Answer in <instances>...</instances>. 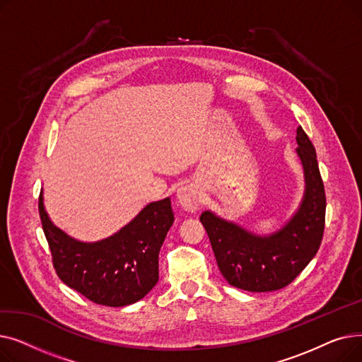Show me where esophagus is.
Segmentation results:
<instances>
[{"mask_svg": "<svg viewBox=\"0 0 362 362\" xmlns=\"http://www.w3.org/2000/svg\"><path fill=\"white\" fill-rule=\"evenodd\" d=\"M177 199L186 211H189V213L197 211L199 208V204H201L198 187L192 186V185L182 186L177 191Z\"/></svg>", "mask_w": 362, "mask_h": 362, "instance_id": "obj_1", "label": "esophagus"}]
</instances>
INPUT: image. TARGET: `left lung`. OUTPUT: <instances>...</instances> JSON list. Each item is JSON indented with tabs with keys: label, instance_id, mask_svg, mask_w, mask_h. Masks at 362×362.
<instances>
[{
	"label": "left lung",
	"instance_id": "left-lung-1",
	"mask_svg": "<svg viewBox=\"0 0 362 362\" xmlns=\"http://www.w3.org/2000/svg\"><path fill=\"white\" fill-rule=\"evenodd\" d=\"M296 152L305 171V195L293 218L272 236H255L210 211L201 223L210 238L223 277L248 292L286 288L317 254L326 224V192L313 142L296 130Z\"/></svg>",
	"mask_w": 362,
	"mask_h": 362
}]
</instances>
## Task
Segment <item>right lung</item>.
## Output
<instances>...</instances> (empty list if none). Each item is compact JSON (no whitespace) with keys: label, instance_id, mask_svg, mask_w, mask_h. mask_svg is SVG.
I'll use <instances>...</instances> for the list:
<instances>
[{"label":"right lung","instance_id":"obj_1","mask_svg":"<svg viewBox=\"0 0 362 362\" xmlns=\"http://www.w3.org/2000/svg\"><path fill=\"white\" fill-rule=\"evenodd\" d=\"M40 217L57 276L86 299L124 307L142 299L158 281V254L175 221L170 198L151 202L120 232L95 243L74 240L48 218L42 192Z\"/></svg>","mask_w":362,"mask_h":362}]
</instances>
